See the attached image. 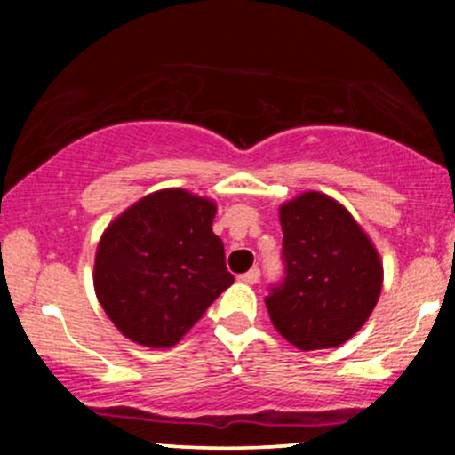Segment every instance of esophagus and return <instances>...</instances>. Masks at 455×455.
<instances>
[{
    "label": "esophagus",
    "mask_w": 455,
    "mask_h": 455,
    "mask_svg": "<svg viewBox=\"0 0 455 455\" xmlns=\"http://www.w3.org/2000/svg\"><path fill=\"white\" fill-rule=\"evenodd\" d=\"M242 280L248 282V284H257V282L260 280V269L252 267L250 271H245V274L242 275Z\"/></svg>",
    "instance_id": "esophagus-1"
}]
</instances>
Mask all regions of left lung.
I'll return each instance as SVG.
<instances>
[{
	"label": "left lung",
	"mask_w": 455,
	"mask_h": 455,
	"mask_svg": "<svg viewBox=\"0 0 455 455\" xmlns=\"http://www.w3.org/2000/svg\"><path fill=\"white\" fill-rule=\"evenodd\" d=\"M284 278L265 306L284 340L301 351L340 347L377 306L383 265L340 203L304 192L280 207Z\"/></svg>",
	"instance_id": "1"
}]
</instances>
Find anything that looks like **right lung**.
<instances>
[{"mask_svg":"<svg viewBox=\"0 0 455 455\" xmlns=\"http://www.w3.org/2000/svg\"><path fill=\"white\" fill-rule=\"evenodd\" d=\"M213 216L212 201L173 188L140 198L108 224L93 286L107 316L132 342L173 347L233 284Z\"/></svg>","mask_w":455,"mask_h":455,"instance_id":"right-lung-1","label":"right lung"}]
</instances>
